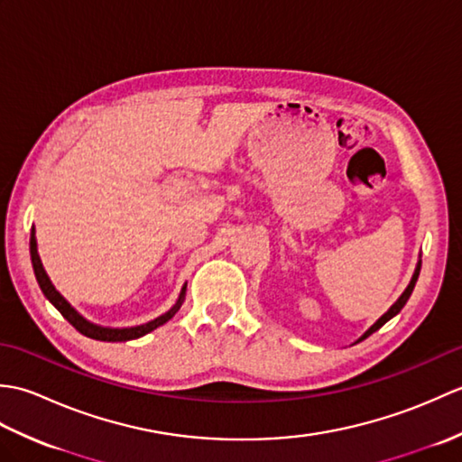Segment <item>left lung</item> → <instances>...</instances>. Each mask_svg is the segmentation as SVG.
I'll return each mask as SVG.
<instances>
[{
  "label": "left lung",
  "instance_id": "left-lung-1",
  "mask_svg": "<svg viewBox=\"0 0 462 462\" xmlns=\"http://www.w3.org/2000/svg\"><path fill=\"white\" fill-rule=\"evenodd\" d=\"M419 272H420V258H419V262H417V268H415V272H413V278H411V282H409V286L405 288V291L403 293H401V296H399V300L393 303V306H391L385 313H383V316L375 321V323H373V326L365 331V333H363V336L356 341V343H359V341H363V339H365V337H369L371 336V333L373 331H377L381 326H383V323H387L391 318H395L397 316V313L401 311V310H403V306H405V303H407V300L411 298V293H413V288H415V283H417V278H419Z\"/></svg>",
  "mask_w": 462,
  "mask_h": 462
}]
</instances>
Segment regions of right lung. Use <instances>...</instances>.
Returning <instances> with one entry per match:
<instances>
[{"mask_svg": "<svg viewBox=\"0 0 462 462\" xmlns=\"http://www.w3.org/2000/svg\"><path fill=\"white\" fill-rule=\"evenodd\" d=\"M29 252H32V263H33V272H35V280L39 283V288H42L43 296L53 303L55 310L61 313V316L71 323V326L83 333V336L91 337V339H97V341H131V339H139L143 336H146V333L154 331L156 328L164 326L166 321L174 318V313L180 310L182 301H184V296H186V283L182 286L180 293H179V300H176L174 306L164 311L162 316L154 318L151 321L146 323H141V326H133V328H105V326H99V323H93L87 318H83L79 311H77L71 303H69L61 293L57 291V288L53 286V282L49 280L47 272L43 268L42 263V258H39V252H37V238H35V226L32 228V238H29Z\"/></svg>", "mask_w": 462, "mask_h": 462, "instance_id": "add662e5", "label": "right lung"}]
</instances>
